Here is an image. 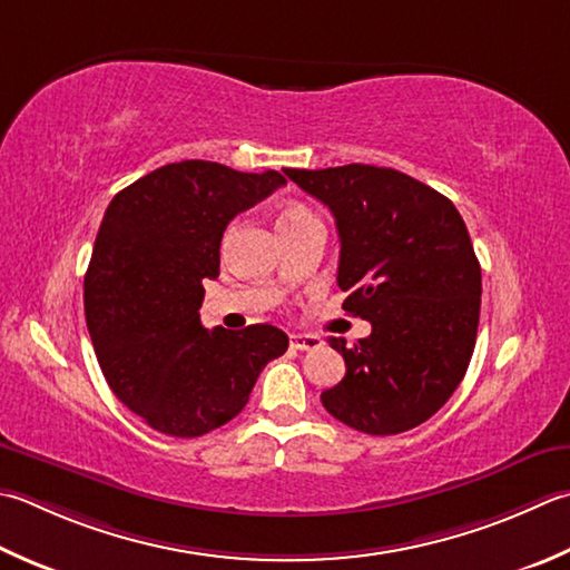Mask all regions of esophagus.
<instances>
[{"label":"esophagus","mask_w":570,"mask_h":570,"mask_svg":"<svg viewBox=\"0 0 570 570\" xmlns=\"http://www.w3.org/2000/svg\"><path fill=\"white\" fill-rule=\"evenodd\" d=\"M288 345H292L294 351H314L321 345V338L311 336V333H292V336H288Z\"/></svg>","instance_id":"1"}]
</instances>
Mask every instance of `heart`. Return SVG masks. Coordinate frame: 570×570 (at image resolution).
<instances>
[{
	"label": "heart",
	"mask_w": 570,
	"mask_h": 570,
	"mask_svg": "<svg viewBox=\"0 0 570 570\" xmlns=\"http://www.w3.org/2000/svg\"><path fill=\"white\" fill-rule=\"evenodd\" d=\"M301 217H311L306 209H298V207H294V209H286L282 217H278V225H284V222H294V219H301Z\"/></svg>",
	"instance_id": "heart-1"
}]
</instances>
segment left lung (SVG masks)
Listing matches in <instances>:
<instances>
[{"instance_id": "1", "label": "left lung", "mask_w": 570, "mask_h": 570, "mask_svg": "<svg viewBox=\"0 0 570 570\" xmlns=\"http://www.w3.org/2000/svg\"><path fill=\"white\" fill-rule=\"evenodd\" d=\"M321 199L341 239L343 311L371 321L355 345L328 338L345 361L323 390L333 417L365 434H397L438 412L472 361L482 269L456 207L393 167L284 170Z\"/></svg>"}]
</instances>
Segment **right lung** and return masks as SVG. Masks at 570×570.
I'll use <instances>...</instances> for the list:
<instances>
[{
	"mask_svg": "<svg viewBox=\"0 0 570 570\" xmlns=\"http://www.w3.org/2000/svg\"><path fill=\"white\" fill-rule=\"evenodd\" d=\"M282 185L276 170L183 160L110 199L83 278L86 326L110 390L153 430L199 438L222 428L286 353V333L269 323L207 331L199 321L222 234Z\"/></svg>",
	"mask_w": 570,
	"mask_h": 570,
	"instance_id": "obj_1",
	"label": "right lung"
}]
</instances>
